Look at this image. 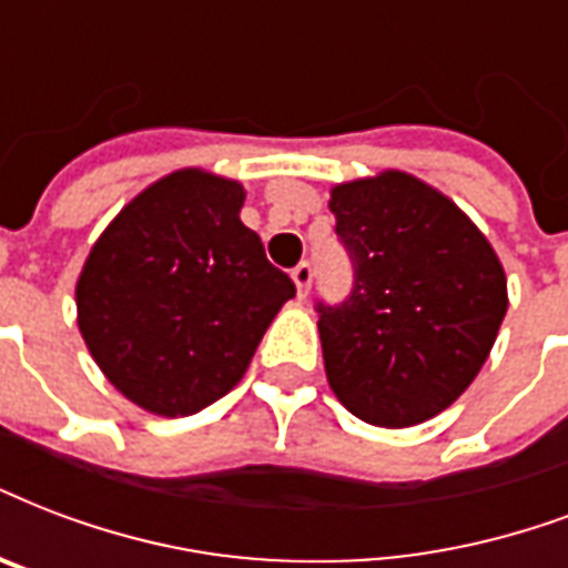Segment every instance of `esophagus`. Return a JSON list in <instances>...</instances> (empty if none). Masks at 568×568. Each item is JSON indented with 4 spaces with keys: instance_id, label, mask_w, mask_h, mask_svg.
I'll list each match as a JSON object with an SVG mask.
<instances>
[{
    "instance_id": "obj_1",
    "label": "esophagus",
    "mask_w": 568,
    "mask_h": 568,
    "mask_svg": "<svg viewBox=\"0 0 568 568\" xmlns=\"http://www.w3.org/2000/svg\"><path fill=\"white\" fill-rule=\"evenodd\" d=\"M292 280L294 285H297V294L306 297V294H310V285H313V267H310V262H301V265L294 267Z\"/></svg>"
}]
</instances>
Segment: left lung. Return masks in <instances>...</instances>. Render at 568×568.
<instances>
[{
    "label": "left lung",
    "instance_id": "1",
    "mask_svg": "<svg viewBox=\"0 0 568 568\" xmlns=\"http://www.w3.org/2000/svg\"><path fill=\"white\" fill-rule=\"evenodd\" d=\"M327 205L354 265L348 301L318 303L327 384L372 426L438 417L479 375L509 306L495 246L399 169L336 184Z\"/></svg>",
    "mask_w": 568,
    "mask_h": 568
}]
</instances>
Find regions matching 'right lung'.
I'll return each mask as SVG.
<instances>
[{
    "instance_id": "add662e5",
    "label": "right lung",
    "mask_w": 568,
    "mask_h": 568,
    "mask_svg": "<svg viewBox=\"0 0 568 568\" xmlns=\"http://www.w3.org/2000/svg\"><path fill=\"white\" fill-rule=\"evenodd\" d=\"M246 190L207 169H175L130 199L77 280L85 348L124 399L190 417L244 378L294 297L241 223Z\"/></svg>"
}]
</instances>
